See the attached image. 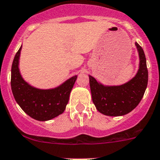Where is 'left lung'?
Masks as SVG:
<instances>
[{"instance_id": "obj_1", "label": "left lung", "mask_w": 160, "mask_h": 160, "mask_svg": "<svg viewBox=\"0 0 160 160\" xmlns=\"http://www.w3.org/2000/svg\"><path fill=\"white\" fill-rule=\"evenodd\" d=\"M139 55V68L128 82L120 85H107L88 76L92 102L97 110L108 116H122L139 104L148 83L146 59L142 47L135 43Z\"/></svg>"}]
</instances>
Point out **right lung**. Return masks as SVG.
Instances as JSON below:
<instances>
[{
	"label": "right lung",
	"instance_id": "obj_1",
	"mask_svg": "<svg viewBox=\"0 0 160 160\" xmlns=\"http://www.w3.org/2000/svg\"><path fill=\"white\" fill-rule=\"evenodd\" d=\"M22 45L15 54L11 68V89L16 102L32 119L47 121L62 114L78 76H73L58 86L42 89L24 80L19 71Z\"/></svg>",
	"mask_w": 160,
	"mask_h": 160
}]
</instances>
